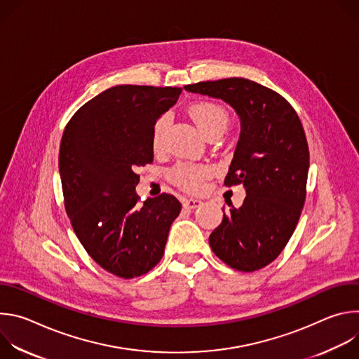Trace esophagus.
I'll return each instance as SVG.
<instances>
[{"mask_svg":"<svg viewBox=\"0 0 359 359\" xmlns=\"http://www.w3.org/2000/svg\"><path fill=\"white\" fill-rule=\"evenodd\" d=\"M203 204V201L201 200H197V198H186L184 201H183V206L186 208V209H196V208H200Z\"/></svg>","mask_w":359,"mask_h":359,"instance_id":"obj_1","label":"esophagus"}]
</instances>
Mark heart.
<instances>
[{"instance_id": "b5f03b06", "label": "heart", "mask_w": 359, "mask_h": 359, "mask_svg": "<svg viewBox=\"0 0 359 359\" xmlns=\"http://www.w3.org/2000/svg\"><path fill=\"white\" fill-rule=\"evenodd\" d=\"M189 115L198 128V130L208 136L215 130H224L229 122V115L220 105L212 104V102H200L194 104L189 109ZM166 126V118H161L151 133V146L153 149H159L162 144V135ZM210 175V169L204 166H191V165H179L172 172L173 182L184 190L197 191L203 187L204 177Z\"/></svg>"}]
</instances>
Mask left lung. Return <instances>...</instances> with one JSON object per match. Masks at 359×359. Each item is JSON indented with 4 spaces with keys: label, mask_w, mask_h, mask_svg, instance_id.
Listing matches in <instances>:
<instances>
[{
    "label": "left lung",
    "mask_w": 359,
    "mask_h": 359,
    "mask_svg": "<svg viewBox=\"0 0 359 359\" xmlns=\"http://www.w3.org/2000/svg\"><path fill=\"white\" fill-rule=\"evenodd\" d=\"M187 92L224 100L240 119L226 186L243 183L240 208H223L209 237L217 257L250 273L274 262L298 223L310 168L309 143L297 112L277 92L244 78L198 82Z\"/></svg>",
    "instance_id": "left-lung-1"
}]
</instances>
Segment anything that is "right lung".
Segmentation results:
<instances>
[{
    "label": "right lung",
    "instance_id": "right-lung-1",
    "mask_svg": "<svg viewBox=\"0 0 359 359\" xmlns=\"http://www.w3.org/2000/svg\"><path fill=\"white\" fill-rule=\"evenodd\" d=\"M180 93L170 86L109 88L78 109L62 135L58 166L67 215L90 257L122 278L161 262L182 210L166 193L139 206L135 190V169L153 161V128Z\"/></svg>",
    "mask_w": 359,
    "mask_h": 359
}]
</instances>
